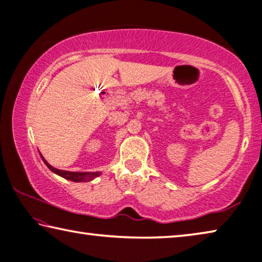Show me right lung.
<instances>
[{"mask_svg":"<svg viewBox=\"0 0 262 262\" xmlns=\"http://www.w3.org/2000/svg\"><path fill=\"white\" fill-rule=\"evenodd\" d=\"M41 158H42L43 163L46 164L47 167L50 168L52 172H54L55 174L61 176L62 178L75 181V183H85V181H91L101 174L100 172H70V171L59 170V168H55L52 165H50V164L45 161V158H43L42 156H41Z\"/></svg>","mask_w":262,"mask_h":262,"instance_id":"add662e5","label":"right lung"}]
</instances>
